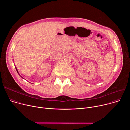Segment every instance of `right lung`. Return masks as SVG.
I'll list each match as a JSON object with an SVG mask.
<instances>
[{
    "label": "right lung",
    "mask_w": 130,
    "mask_h": 130,
    "mask_svg": "<svg viewBox=\"0 0 130 130\" xmlns=\"http://www.w3.org/2000/svg\"><path fill=\"white\" fill-rule=\"evenodd\" d=\"M15 68H16V71H17V73H18V74H19V73H18V70H17V68H16V67H15ZM19 75H20V74H19ZM22 77V78H23V77ZM23 79H24V78H23Z\"/></svg>",
    "instance_id": "add662e5"
}]
</instances>
